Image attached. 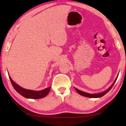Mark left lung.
<instances>
[{"mask_svg":"<svg viewBox=\"0 0 126 126\" xmlns=\"http://www.w3.org/2000/svg\"><path fill=\"white\" fill-rule=\"evenodd\" d=\"M118 74L117 75V77L116 78V79L114 81V82L110 86L109 88H108L107 90L104 91L103 92H102L101 93H95V94H91V93H86V92H83L80 90H79L77 88H75L76 91L79 94L83 95V96H84V97H89V98H99V97H101L102 96H103L104 95H105L107 93H108V92H109L110 89L112 88V87L113 86L114 84L115 83V82H116V81L117 80V78H118Z\"/></svg>","mask_w":126,"mask_h":126,"instance_id":"8db88e82","label":"left lung"}]
</instances>
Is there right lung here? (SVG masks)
Returning <instances> with one entry per match:
<instances>
[{"instance_id":"1","label":"right lung","mask_w":126,"mask_h":126,"mask_svg":"<svg viewBox=\"0 0 126 126\" xmlns=\"http://www.w3.org/2000/svg\"><path fill=\"white\" fill-rule=\"evenodd\" d=\"M9 77L11 83L12 84V86H13L14 88L15 89L17 92L19 93L20 95H22L25 98H30V99H40L44 97H46L48 93L49 92L50 90L51 87H48L44 89H43L41 91H33V90H29V89H25L22 88V87L19 86L18 84L16 83L10 77L9 74Z\"/></svg>"}]
</instances>
